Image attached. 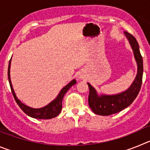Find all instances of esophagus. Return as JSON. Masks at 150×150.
<instances>
[{
  "instance_id": "1",
  "label": "esophagus",
  "mask_w": 150,
  "mask_h": 150,
  "mask_svg": "<svg viewBox=\"0 0 150 150\" xmlns=\"http://www.w3.org/2000/svg\"><path fill=\"white\" fill-rule=\"evenodd\" d=\"M79 79H84V74H83V73H80V74H79Z\"/></svg>"
}]
</instances>
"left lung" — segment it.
<instances>
[{
  "label": "left lung",
  "mask_w": 150,
  "mask_h": 150,
  "mask_svg": "<svg viewBox=\"0 0 150 150\" xmlns=\"http://www.w3.org/2000/svg\"><path fill=\"white\" fill-rule=\"evenodd\" d=\"M124 34L129 41L130 45L134 52V59L137 64V76L132 86L128 89L121 93L112 95H98L94 87L91 86L89 83H87L89 88L88 105L91 110L97 115L109 116L125 109L132 104V102L137 98L140 90L144 72L143 58L140 52L137 40L130 33L125 31Z\"/></svg>",
  "instance_id": "1"
}]
</instances>
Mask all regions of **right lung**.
Returning a JSON list of instances; mask_svg holds the SVG:
<instances>
[{
    "instance_id": "add662e5",
    "label": "right lung",
    "mask_w": 150,
    "mask_h": 150,
    "mask_svg": "<svg viewBox=\"0 0 150 150\" xmlns=\"http://www.w3.org/2000/svg\"><path fill=\"white\" fill-rule=\"evenodd\" d=\"M10 64H11V59L9 62V66H8V79H9V83H10V88H11L12 93H13L14 99L19 106L21 109L25 113L28 115V116H30V117L34 118V119H39V120H50L52 118L56 117L61 112V110L62 109V100L67 91H68L69 88H71L72 86L76 84V81L75 79H73L72 81L70 82L66 86L64 87L62 90H61L60 93L57 96L56 98L54 100L50 103L48 105H46V107H42V108H39V109H35V108H31L28 106L22 104L20 100L17 98L16 95L15 94V91L13 90V86L11 83V79H10Z\"/></svg>"
}]
</instances>
